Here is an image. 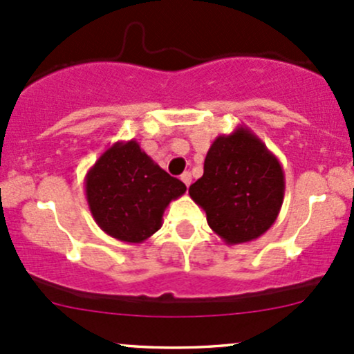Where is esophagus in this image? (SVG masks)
I'll list each match as a JSON object with an SVG mask.
<instances>
[{
	"mask_svg": "<svg viewBox=\"0 0 354 354\" xmlns=\"http://www.w3.org/2000/svg\"><path fill=\"white\" fill-rule=\"evenodd\" d=\"M181 181L185 183L186 186H189L191 185V173L189 171H185L181 174Z\"/></svg>",
	"mask_w": 354,
	"mask_h": 354,
	"instance_id": "1",
	"label": "esophagus"
}]
</instances>
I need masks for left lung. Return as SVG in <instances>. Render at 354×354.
I'll use <instances>...</instances> for the list:
<instances>
[{
	"instance_id": "8db88e82",
	"label": "left lung",
	"mask_w": 354,
	"mask_h": 354,
	"mask_svg": "<svg viewBox=\"0 0 354 354\" xmlns=\"http://www.w3.org/2000/svg\"><path fill=\"white\" fill-rule=\"evenodd\" d=\"M189 196L226 245L254 241L281 209L283 166L250 128L238 126L209 146L205 173L189 186Z\"/></svg>"
}]
</instances>
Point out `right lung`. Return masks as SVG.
I'll list each match as a JSON object with an SVG mask.
<instances>
[{"mask_svg":"<svg viewBox=\"0 0 354 354\" xmlns=\"http://www.w3.org/2000/svg\"><path fill=\"white\" fill-rule=\"evenodd\" d=\"M186 186L169 176L136 140L116 141L84 176L86 201L108 236L140 245L163 225L165 209Z\"/></svg>","mask_w":354,"mask_h":354,"instance_id":"obj_1","label":"right lung"}]
</instances>
